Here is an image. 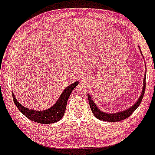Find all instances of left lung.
Wrapping results in <instances>:
<instances>
[{
	"instance_id": "obj_1",
	"label": "left lung",
	"mask_w": 155,
	"mask_h": 155,
	"mask_svg": "<svg viewBox=\"0 0 155 155\" xmlns=\"http://www.w3.org/2000/svg\"><path fill=\"white\" fill-rule=\"evenodd\" d=\"M140 51V48L139 47ZM140 54L142 56V52L140 51ZM145 88H146V73L144 74V77H143V87H142V92L140 93V95L138 98V100L133 106H131L130 107L127 108V109L122 110V111L115 112V113H106V112L103 111L102 110L99 109L98 107L97 106V105L95 104L94 101L92 100V97L90 95V94H87V97L89 101V104H90V108H91L92 114H94L96 118L98 119V120H102V121H106V122H119V121L123 120L124 119L127 118L130 116L131 114L136 111V109L138 107V106L140 104L142 99H143V95H144L145 92Z\"/></svg>"
}]
</instances>
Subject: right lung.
I'll use <instances>...</instances> for the list:
<instances>
[{
    "mask_svg": "<svg viewBox=\"0 0 155 155\" xmlns=\"http://www.w3.org/2000/svg\"><path fill=\"white\" fill-rule=\"evenodd\" d=\"M79 84V81H76L75 82L68 85L65 90L62 92L61 95L56 101V103L51 106L43 111H38V110H33L31 108L25 107L16 98L13 91L12 92V97H13L14 102L18 109L22 112L23 114L29 120L33 122H38L41 124H51L54 122H58L62 119L65 114V108H66L67 101L68 97L74 89L76 87V85Z\"/></svg>",
    "mask_w": 155,
    "mask_h": 155,
    "instance_id": "add662e5",
    "label": "right lung"
}]
</instances>
